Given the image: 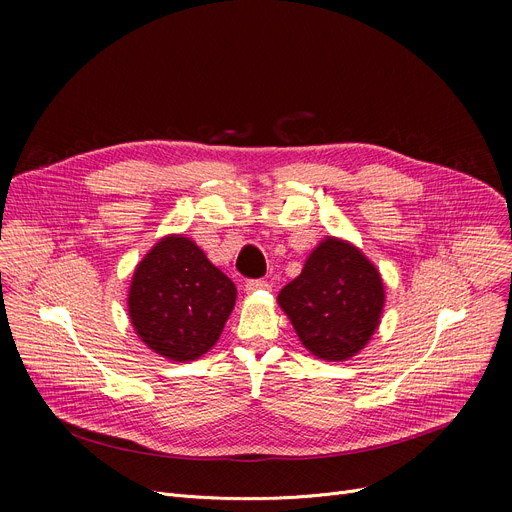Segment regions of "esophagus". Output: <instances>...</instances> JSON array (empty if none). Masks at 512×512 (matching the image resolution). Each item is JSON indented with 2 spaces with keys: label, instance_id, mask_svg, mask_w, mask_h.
Instances as JSON below:
<instances>
[{
  "label": "esophagus",
  "instance_id": "esophagus-1",
  "mask_svg": "<svg viewBox=\"0 0 512 512\" xmlns=\"http://www.w3.org/2000/svg\"><path fill=\"white\" fill-rule=\"evenodd\" d=\"M245 288H247V292H255V290H265V288H270V284H267L265 280H247Z\"/></svg>",
  "mask_w": 512,
  "mask_h": 512
}]
</instances>
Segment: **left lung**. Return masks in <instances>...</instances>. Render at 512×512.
<instances>
[{
    "mask_svg": "<svg viewBox=\"0 0 512 512\" xmlns=\"http://www.w3.org/2000/svg\"><path fill=\"white\" fill-rule=\"evenodd\" d=\"M384 282L351 242L328 236L303 272L286 284L278 303L307 351L324 361L355 357L380 326Z\"/></svg>",
    "mask_w": 512,
    "mask_h": 512,
    "instance_id": "1",
    "label": "left lung"
}]
</instances>
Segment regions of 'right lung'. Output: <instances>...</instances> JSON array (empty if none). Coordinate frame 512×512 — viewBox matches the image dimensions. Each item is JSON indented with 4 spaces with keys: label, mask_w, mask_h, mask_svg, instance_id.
Returning a JSON list of instances; mask_svg holds the SVG:
<instances>
[{
    "label": "right lung",
    "mask_w": 512,
    "mask_h": 512,
    "mask_svg": "<svg viewBox=\"0 0 512 512\" xmlns=\"http://www.w3.org/2000/svg\"><path fill=\"white\" fill-rule=\"evenodd\" d=\"M234 303V282L191 238L170 234L134 270L128 315L153 353L184 363L218 342Z\"/></svg>",
    "instance_id": "right-lung-1"
}]
</instances>
